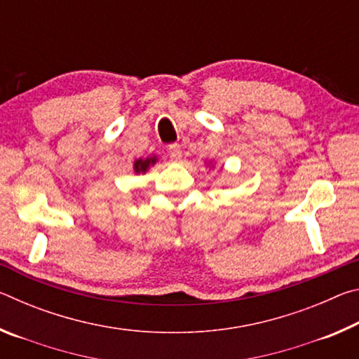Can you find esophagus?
Returning <instances> with one entry per match:
<instances>
[{"mask_svg": "<svg viewBox=\"0 0 359 359\" xmlns=\"http://www.w3.org/2000/svg\"><path fill=\"white\" fill-rule=\"evenodd\" d=\"M169 155H171V158H174V160H180V158H182L180 145L179 144L169 145Z\"/></svg>", "mask_w": 359, "mask_h": 359, "instance_id": "obj_1", "label": "esophagus"}]
</instances>
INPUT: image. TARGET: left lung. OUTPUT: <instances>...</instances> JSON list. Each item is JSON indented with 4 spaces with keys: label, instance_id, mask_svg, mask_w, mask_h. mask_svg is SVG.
I'll return each mask as SVG.
<instances>
[{
    "label": "left lung",
    "instance_id": "1",
    "mask_svg": "<svg viewBox=\"0 0 359 359\" xmlns=\"http://www.w3.org/2000/svg\"><path fill=\"white\" fill-rule=\"evenodd\" d=\"M208 166H212V168H214V165H212V161H209V163H208Z\"/></svg>",
    "mask_w": 359,
    "mask_h": 359
}]
</instances>
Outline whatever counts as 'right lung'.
Returning <instances> with one entry per match:
<instances>
[{
	"label": "right lung",
	"mask_w": 359,
	"mask_h": 359,
	"mask_svg": "<svg viewBox=\"0 0 359 359\" xmlns=\"http://www.w3.org/2000/svg\"><path fill=\"white\" fill-rule=\"evenodd\" d=\"M156 161H158L156 155H149L147 158H137L135 165H133V171L136 174H145L151 166L156 165Z\"/></svg>",
	"instance_id": "add662e5"
}]
</instances>
